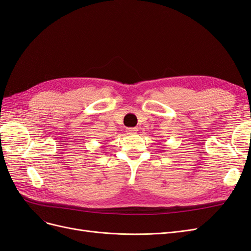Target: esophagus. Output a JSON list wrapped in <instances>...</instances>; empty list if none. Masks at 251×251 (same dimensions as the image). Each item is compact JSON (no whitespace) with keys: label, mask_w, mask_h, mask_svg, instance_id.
I'll list each match as a JSON object with an SVG mask.
<instances>
[{"label":"esophagus","mask_w":251,"mask_h":251,"mask_svg":"<svg viewBox=\"0 0 251 251\" xmlns=\"http://www.w3.org/2000/svg\"><path fill=\"white\" fill-rule=\"evenodd\" d=\"M126 133L130 134V135H135L136 133H137V128H135V127H127V128H126Z\"/></svg>","instance_id":"esophagus-1"}]
</instances>
